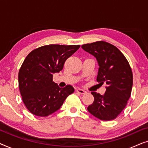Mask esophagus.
<instances>
[{
  "label": "esophagus",
  "mask_w": 148,
  "mask_h": 148,
  "mask_svg": "<svg viewBox=\"0 0 148 148\" xmlns=\"http://www.w3.org/2000/svg\"><path fill=\"white\" fill-rule=\"evenodd\" d=\"M76 92H77V93H79V94H86V91L82 90V89H77V90H76Z\"/></svg>",
  "instance_id": "obj_1"
}]
</instances>
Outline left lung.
Returning a JSON list of instances; mask_svg holds the SVG:
<instances>
[{"label":"left lung","instance_id":"obj_1","mask_svg":"<svg viewBox=\"0 0 148 148\" xmlns=\"http://www.w3.org/2000/svg\"><path fill=\"white\" fill-rule=\"evenodd\" d=\"M82 48L96 57L99 65L96 80L101 86L106 85L103 96L92 92L94 101L88 110L102 121L115 119L131 96L133 73L129 62L116 46L106 42L86 44Z\"/></svg>","mask_w":148,"mask_h":148}]
</instances>
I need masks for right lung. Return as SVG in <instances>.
I'll list each match as a JSON object with an SVG mask.
<instances>
[{
	"instance_id": "right-lung-1",
	"label": "right lung",
	"mask_w": 148,
	"mask_h": 148,
	"mask_svg": "<svg viewBox=\"0 0 148 148\" xmlns=\"http://www.w3.org/2000/svg\"><path fill=\"white\" fill-rule=\"evenodd\" d=\"M80 45L50 44L32 50L24 60L18 75L22 100L26 108L38 116H47L58 110L74 92L69 85L60 88L52 82L53 74L62 69L64 62Z\"/></svg>"
}]
</instances>
